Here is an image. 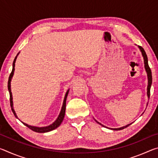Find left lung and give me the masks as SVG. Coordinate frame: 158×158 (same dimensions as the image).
Returning <instances> with one entry per match:
<instances>
[{"mask_svg": "<svg viewBox=\"0 0 158 158\" xmlns=\"http://www.w3.org/2000/svg\"><path fill=\"white\" fill-rule=\"evenodd\" d=\"M139 48V49L141 52V54L143 56V61H144V68H145V69L146 71V73H147V77H148V87H147V95H148V98L149 99L150 98V90H151V84H152V74H151V68H149L148 66V58H147V55L145 52V51L143 49L142 47L141 46H138ZM147 105H148V104H147ZM95 121L99 123L100 125H101L103 127H105L103 125H102L100 123H98L97 121L95 120ZM130 124H128L127 125H125V126H123L122 127H120V128H111V130H121L124 129V128L127 127V126H129Z\"/></svg>", "mask_w": 158, "mask_h": 158, "instance_id": "left-lung-1", "label": "left lung"}]
</instances>
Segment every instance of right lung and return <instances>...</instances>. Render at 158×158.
<instances>
[{
  "instance_id": "add662e5",
  "label": "right lung",
  "mask_w": 158,
  "mask_h": 158,
  "mask_svg": "<svg viewBox=\"0 0 158 158\" xmlns=\"http://www.w3.org/2000/svg\"><path fill=\"white\" fill-rule=\"evenodd\" d=\"M19 53H17V55L16 56V57L15 58L14 61H13L12 70V73H10V75L9 77V79H8V84H7V88H8V90H9V93H10V106H11V109H12V111L13 112V114H14V115L15 116V117L17 118H18V117L17 116V114H16V113H15V111L14 110V108H13L12 95V92H11V85H10V83H11V80H12V77H13V74H14L15 62H16V59H17V56H18ZM68 93H69V90H68V91L66 92V94L65 95V98H64L63 106H62V108H61V110H60V114H59V115H58L57 119L56 120V121L53 122L52 124H51L50 125H48V126H46V127H35V126H32V125H29L26 124V123H23L22 121H21V123H22L23 125H25L26 127H28L29 129L32 130L33 131H34V132H39V133H44V132H50V131L53 130L54 129H56V128H57L61 124V123L63 122V118H64V116H65V106H66V99H67V97H68Z\"/></svg>"
}]
</instances>
